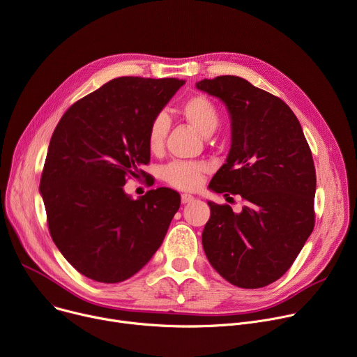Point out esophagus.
<instances>
[{
  "instance_id": "34e87169",
  "label": "esophagus",
  "mask_w": 357,
  "mask_h": 357,
  "mask_svg": "<svg viewBox=\"0 0 357 357\" xmlns=\"http://www.w3.org/2000/svg\"><path fill=\"white\" fill-rule=\"evenodd\" d=\"M193 200H195V197H193V196H190V195H181V203H183V204L191 203Z\"/></svg>"
}]
</instances>
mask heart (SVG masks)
<instances>
[{"instance_id":"1","label":"heart","mask_w":357,"mask_h":357,"mask_svg":"<svg viewBox=\"0 0 357 357\" xmlns=\"http://www.w3.org/2000/svg\"><path fill=\"white\" fill-rule=\"evenodd\" d=\"M180 113L185 121L203 135H210L220 123V114L215 104L203 94L191 96L180 105ZM169 131V120L166 116L153 119L149 132L147 144L151 153H160ZM207 166L200 161H173L161 170V178L169 185L178 190H195L203 180Z\"/></svg>"}]
</instances>
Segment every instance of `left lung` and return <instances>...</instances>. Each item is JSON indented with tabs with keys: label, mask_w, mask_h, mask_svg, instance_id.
Wrapping results in <instances>:
<instances>
[{
	"label": "left lung",
	"mask_w": 357,
	"mask_h": 357,
	"mask_svg": "<svg viewBox=\"0 0 357 357\" xmlns=\"http://www.w3.org/2000/svg\"><path fill=\"white\" fill-rule=\"evenodd\" d=\"M196 87L220 98L231 119V147L208 187L240 195L241 213L207 202L203 249L229 283L259 289L290 268L314 227L316 170L290 107L248 79L220 75Z\"/></svg>",
	"instance_id": "left-lung-1"
}]
</instances>
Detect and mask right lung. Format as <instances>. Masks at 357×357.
Here are the masks:
<instances>
[{"mask_svg":"<svg viewBox=\"0 0 357 357\" xmlns=\"http://www.w3.org/2000/svg\"><path fill=\"white\" fill-rule=\"evenodd\" d=\"M183 84L114 78L74 102L52 132L40 181L50 234L91 280L120 283L142 270L180 207L172 188L132 200L123 185L149 164V127Z\"/></svg>","mask_w":357,"mask_h":357,"instance_id":"obj_1","label":"right lung"}]
</instances>
